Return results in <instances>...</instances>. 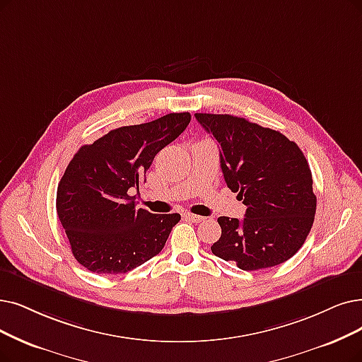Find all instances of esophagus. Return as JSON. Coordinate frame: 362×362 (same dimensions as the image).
Wrapping results in <instances>:
<instances>
[{
    "label": "esophagus",
    "mask_w": 362,
    "mask_h": 362,
    "mask_svg": "<svg viewBox=\"0 0 362 362\" xmlns=\"http://www.w3.org/2000/svg\"><path fill=\"white\" fill-rule=\"evenodd\" d=\"M184 216L187 220H190L193 223H202L205 218L202 215H196V214H192V212H184Z\"/></svg>",
    "instance_id": "34e87169"
}]
</instances>
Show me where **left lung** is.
Instances as JSON below:
<instances>
[{
    "label": "left lung",
    "instance_id": "8db88e82",
    "mask_svg": "<svg viewBox=\"0 0 362 362\" xmlns=\"http://www.w3.org/2000/svg\"><path fill=\"white\" fill-rule=\"evenodd\" d=\"M194 115L218 142L226 184L247 206L243 220L220 216L212 254L247 272L286 262L305 243L316 212L305 154L281 132L247 119Z\"/></svg>",
    "mask_w": 362,
    "mask_h": 362
}]
</instances>
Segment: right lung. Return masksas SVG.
<instances>
[{
  "instance_id": "obj_1",
  "label": "right lung",
  "mask_w": 362,
  "mask_h": 362,
  "mask_svg": "<svg viewBox=\"0 0 362 362\" xmlns=\"http://www.w3.org/2000/svg\"><path fill=\"white\" fill-rule=\"evenodd\" d=\"M190 112L110 131L72 157L57 185L56 209L71 251L90 272L132 270L165 247L180 214H151L135 208L156 154L189 126Z\"/></svg>"
}]
</instances>
